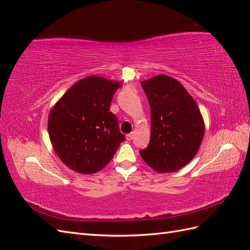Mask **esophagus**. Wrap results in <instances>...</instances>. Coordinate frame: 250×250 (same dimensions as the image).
<instances>
[{
  "label": "esophagus",
  "instance_id": "esophagus-1",
  "mask_svg": "<svg viewBox=\"0 0 250 250\" xmlns=\"http://www.w3.org/2000/svg\"><path fill=\"white\" fill-rule=\"evenodd\" d=\"M132 138H133V134H132V133H128V134H126V140H127V141H131V140H132Z\"/></svg>",
  "mask_w": 250,
  "mask_h": 250
}]
</instances>
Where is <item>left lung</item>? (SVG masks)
Masks as SVG:
<instances>
[{
    "mask_svg": "<svg viewBox=\"0 0 250 250\" xmlns=\"http://www.w3.org/2000/svg\"><path fill=\"white\" fill-rule=\"evenodd\" d=\"M151 110V134L140 154L160 173L175 172L197 154L204 122L197 103L176 79L157 75L141 83Z\"/></svg>",
    "mask_w": 250,
    "mask_h": 250,
    "instance_id": "obj_1",
    "label": "left lung"
}]
</instances>
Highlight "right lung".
Returning a JSON list of instances; mask_svg holds the SVG:
<instances>
[{
  "mask_svg": "<svg viewBox=\"0 0 250 250\" xmlns=\"http://www.w3.org/2000/svg\"><path fill=\"white\" fill-rule=\"evenodd\" d=\"M120 82L87 76L73 84L52 107L48 119L55 153L80 174L102 170L115 155L125 135L109 110Z\"/></svg>",
  "mask_w": 250,
  "mask_h": 250,
  "instance_id": "right-lung-1",
  "label": "right lung"
}]
</instances>
